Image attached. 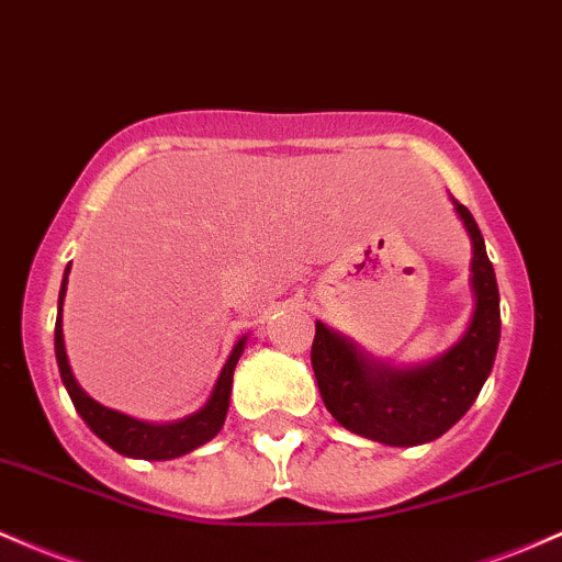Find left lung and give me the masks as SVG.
<instances>
[{"instance_id":"8db88e82","label":"left lung","mask_w":562,"mask_h":562,"mask_svg":"<svg viewBox=\"0 0 562 562\" xmlns=\"http://www.w3.org/2000/svg\"><path fill=\"white\" fill-rule=\"evenodd\" d=\"M472 239L474 312L470 328L446 355L413 368H392L317 323L312 368L325 408L341 427L384 446L437 440L472 408L496 360L502 336L498 285L472 213L453 200Z\"/></svg>"}]
</instances>
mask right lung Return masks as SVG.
I'll use <instances>...</instances> for the list:
<instances>
[{"instance_id":"add662e5","label":"right lung","mask_w":562,"mask_h":562,"mask_svg":"<svg viewBox=\"0 0 562 562\" xmlns=\"http://www.w3.org/2000/svg\"><path fill=\"white\" fill-rule=\"evenodd\" d=\"M71 263L66 267L69 274ZM64 274L60 282V295H58V319H55V360H58L60 379H64L66 392H69L74 408L79 416L85 418V424L106 442L109 448H114L116 453L133 456V459H146V461H168L178 459V456L194 451V448L205 446L207 440H213L218 435L221 427L226 422V411H229V394H232V375L237 368L239 355L245 349V338H239L234 344L229 360H226L224 371H221L218 381H215L211 400L202 405L200 411L191 413V416L181 418V422L172 424H149L138 422V418L125 416L120 411H111L106 405L95 403L82 386L74 379L69 357H66L64 347V325H60V310H64V295H66V282L69 277Z\"/></svg>"}]
</instances>
